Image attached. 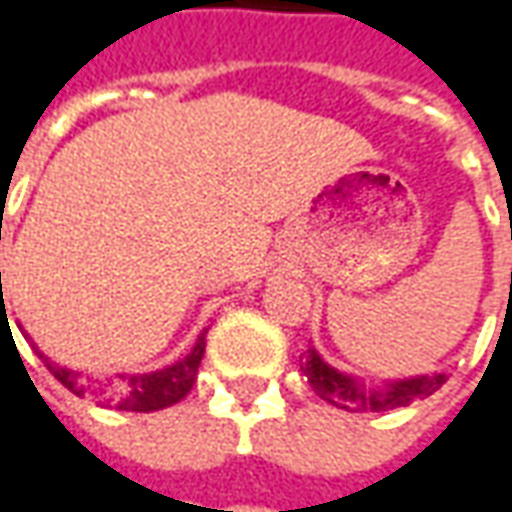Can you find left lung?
<instances>
[{
  "instance_id": "obj_1",
  "label": "left lung",
  "mask_w": 512,
  "mask_h": 512,
  "mask_svg": "<svg viewBox=\"0 0 512 512\" xmlns=\"http://www.w3.org/2000/svg\"><path fill=\"white\" fill-rule=\"evenodd\" d=\"M303 375L309 381V387L321 395L323 401L341 407L349 412H381L395 410V407H407L418 398L433 395L435 389L447 381V375L435 372V375H415V378H401V381H389L384 387H369L364 381H358L355 375L338 372L329 367L321 355L315 352V346H309L303 352Z\"/></svg>"
}]
</instances>
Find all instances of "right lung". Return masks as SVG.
I'll return each mask as SVG.
<instances>
[{"label": "right lung", "mask_w": 512, "mask_h": 512, "mask_svg": "<svg viewBox=\"0 0 512 512\" xmlns=\"http://www.w3.org/2000/svg\"><path fill=\"white\" fill-rule=\"evenodd\" d=\"M0 295H2V275H0ZM203 352H206V332H200L197 344L191 346V352L171 364L166 369H157V372H145V375H120L123 389H120V398H117V410L125 412H154L166 410L171 404H177L180 398H186L194 387V378H197V367L203 361ZM45 361V367L54 372V378L65 389H71L74 395H85V387L79 384V372L74 369L59 367L51 364L45 355H39Z\"/></svg>", "instance_id": "obj_1"}]
</instances>
